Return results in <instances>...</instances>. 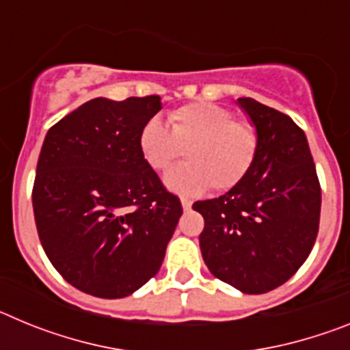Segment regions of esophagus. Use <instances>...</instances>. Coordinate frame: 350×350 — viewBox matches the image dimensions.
Listing matches in <instances>:
<instances>
[{
    "instance_id": "obj_1",
    "label": "esophagus",
    "mask_w": 350,
    "mask_h": 350,
    "mask_svg": "<svg viewBox=\"0 0 350 350\" xmlns=\"http://www.w3.org/2000/svg\"><path fill=\"white\" fill-rule=\"evenodd\" d=\"M180 203H182V208L184 210H189L191 206H193V202H191V200H187V198H180Z\"/></svg>"
}]
</instances>
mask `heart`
Returning <instances> with one entry per match:
<instances>
[{"mask_svg":"<svg viewBox=\"0 0 350 350\" xmlns=\"http://www.w3.org/2000/svg\"><path fill=\"white\" fill-rule=\"evenodd\" d=\"M230 108L208 101L184 105L170 113V128L152 117L140 131V152L154 172H163L185 148V161L165 175L172 191L184 194L233 189L245 178L258 154V131L233 119Z\"/></svg>","mask_w":350,"mask_h":350,"instance_id":"b5f03b06","label":"heart"}]
</instances>
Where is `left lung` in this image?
I'll use <instances>...</instances> for the list:
<instances>
[{
	"label": "left lung",
	"instance_id": "1",
	"mask_svg": "<svg viewBox=\"0 0 350 350\" xmlns=\"http://www.w3.org/2000/svg\"><path fill=\"white\" fill-rule=\"evenodd\" d=\"M258 131L245 178L193 208L205 219L202 256L213 277L247 295L282 286L310 254L321 217V185L305 133L286 113L252 98L237 101Z\"/></svg>",
	"mask_w": 350,
	"mask_h": 350
}]
</instances>
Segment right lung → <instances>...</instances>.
<instances>
[{
    "instance_id": "add662e5",
    "label": "right lung",
    "mask_w": 350,
    "mask_h": 350,
    "mask_svg": "<svg viewBox=\"0 0 350 350\" xmlns=\"http://www.w3.org/2000/svg\"><path fill=\"white\" fill-rule=\"evenodd\" d=\"M159 96L94 98L49 129L33 185L40 242L82 293L124 298L159 271L182 215L140 152Z\"/></svg>"
}]
</instances>
